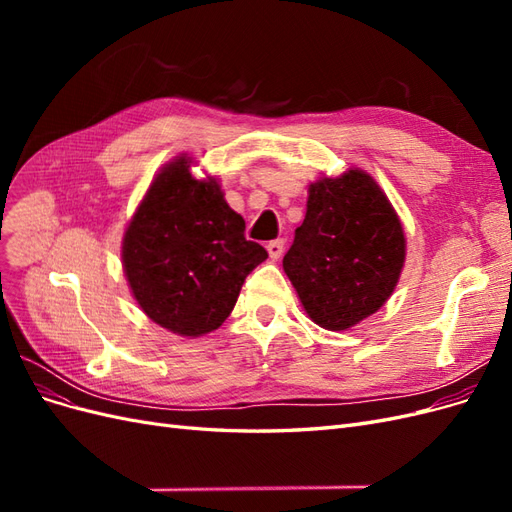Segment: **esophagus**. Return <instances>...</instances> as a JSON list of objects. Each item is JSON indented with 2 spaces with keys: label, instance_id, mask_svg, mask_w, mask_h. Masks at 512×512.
<instances>
[{
  "label": "esophagus",
  "instance_id": "1",
  "mask_svg": "<svg viewBox=\"0 0 512 512\" xmlns=\"http://www.w3.org/2000/svg\"><path fill=\"white\" fill-rule=\"evenodd\" d=\"M267 252L271 256V260H277L284 254V239H273L267 243Z\"/></svg>",
  "mask_w": 512,
  "mask_h": 512
}]
</instances>
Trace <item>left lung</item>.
<instances>
[{
  "label": "left lung",
  "mask_w": 512,
  "mask_h": 512,
  "mask_svg": "<svg viewBox=\"0 0 512 512\" xmlns=\"http://www.w3.org/2000/svg\"><path fill=\"white\" fill-rule=\"evenodd\" d=\"M406 262V235L378 181L361 168L322 175L284 256V271L309 320L348 331L393 294Z\"/></svg>",
  "instance_id": "8db88e82"
}]
</instances>
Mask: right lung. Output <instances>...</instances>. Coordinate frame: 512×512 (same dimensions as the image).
Masks as SVG:
<instances>
[{"instance_id": "1", "label": "right lung", "mask_w": 512, "mask_h": 512, "mask_svg": "<svg viewBox=\"0 0 512 512\" xmlns=\"http://www.w3.org/2000/svg\"><path fill=\"white\" fill-rule=\"evenodd\" d=\"M192 166L181 153L158 170L121 239L138 307L181 337L220 329L245 277L269 256L245 239V222L228 207L218 177L196 179Z\"/></svg>"}]
</instances>
